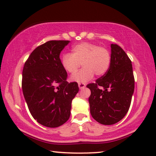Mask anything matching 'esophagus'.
<instances>
[{"instance_id": "esophagus-1", "label": "esophagus", "mask_w": 156, "mask_h": 156, "mask_svg": "<svg viewBox=\"0 0 156 156\" xmlns=\"http://www.w3.org/2000/svg\"><path fill=\"white\" fill-rule=\"evenodd\" d=\"M78 87H79L80 89H83V88L86 87V86H85V84L83 83H78Z\"/></svg>"}]
</instances>
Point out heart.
Returning <instances> with one entry per match:
<instances>
[{
	"mask_svg": "<svg viewBox=\"0 0 156 156\" xmlns=\"http://www.w3.org/2000/svg\"><path fill=\"white\" fill-rule=\"evenodd\" d=\"M83 68L71 77L76 82L86 83L95 74L100 77L106 74L111 63V55L105 47L89 42L76 44L72 48V54L65 53L61 58V64L66 72L75 74L81 66Z\"/></svg>",
	"mask_w": 156,
	"mask_h": 156,
	"instance_id": "1",
	"label": "heart"
}]
</instances>
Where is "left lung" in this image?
Returning <instances> with one entry per match:
<instances>
[{
  "mask_svg": "<svg viewBox=\"0 0 156 156\" xmlns=\"http://www.w3.org/2000/svg\"><path fill=\"white\" fill-rule=\"evenodd\" d=\"M111 63L108 71L86 87L90 112L98 123L111 125L119 122L127 113L135 88L132 62L125 51L111 44Z\"/></svg>",
  "mask_w": 156,
  "mask_h": 156,
  "instance_id": "left-lung-1",
  "label": "left lung"
}]
</instances>
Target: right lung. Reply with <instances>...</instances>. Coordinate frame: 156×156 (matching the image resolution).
<instances>
[{
	"mask_svg": "<svg viewBox=\"0 0 156 156\" xmlns=\"http://www.w3.org/2000/svg\"><path fill=\"white\" fill-rule=\"evenodd\" d=\"M70 41L51 40L31 53L23 68V94L29 110L37 122L58 127L70 116L72 100L79 90L76 82L67 81L68 74L60 58Z\"/></svg>",
	"mask_w": 156,
	"mask_h": 156,
	"instance_id": "right-lung-1",
	"label": "right lung"
}]
</instances>
